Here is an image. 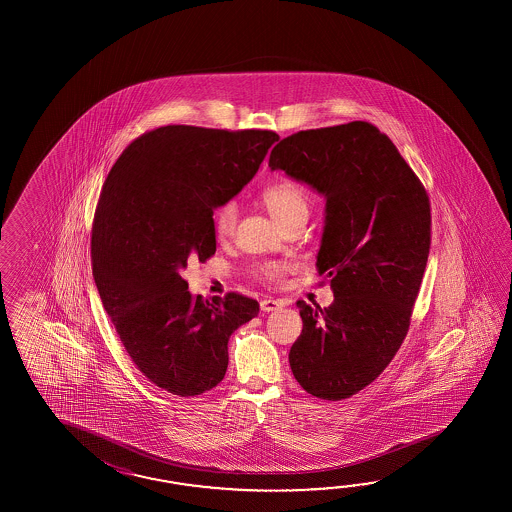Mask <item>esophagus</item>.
Segmentation results:
<instances>
[{
  "label": "esophagus",
  "instance_id": "obj_1",
  "mask_svg": "<svg viewBox=\"0 0 512 512\" xmlns=\"http://www.w3.org/2000/svg\"><path fill=\"white\" fill-rule=\"evenodd\" d=\"M282 305L280 300H274V298H263L260 302L261 311H263V313H272V311L280 309Z\"/></svg>",
  "mask_w": 512,
  "mask_h": 512
}]
</instances>
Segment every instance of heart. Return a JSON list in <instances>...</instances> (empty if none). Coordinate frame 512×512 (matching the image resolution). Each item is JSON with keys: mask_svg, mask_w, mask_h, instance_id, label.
I'll return each mask as SVG.
<instances>
[{"mask_svg": "<svg viewBox=\"0 0 512 512\" xmlns=\"http://www.w3.org/2000/svg\"><path fill=\"white\" fill-rule=\"evenodd\" d=\"M261 203L271 212L272 218L285 225L298 216H307L309 196L304 186L293 179H280L261 190ZM238 219V207L234 201H227L214 212V234L218 240H227L234 232ZM285 271L282 263H263L254 267V274L263 280H278Z\"/></svg>", "mask_w": 512, "mask_h": 512, "instance_id": "b5f03b06", "label": "heart"}]
</instances>
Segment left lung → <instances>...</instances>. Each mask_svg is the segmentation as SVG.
Returning a JSON list of instances; mask_svg holds the SVG:
<instances>
[{
  "label": "left lung",
  "instance_id": "obj_1",
  "mask_svg": "<svg viewBox=\"0 0 512 512\" xmlns=\"http://www.w3.org/2000/svg\"><path fill=\"white\" fill-rule=\"evenodd\" d=\"M269 166L326 197L316 269L335 300L298 302L294 379L318 399H348L381 375L408 333L430 252L428 194L388 135L364 120L285 137Z\"/></svg>",
  "mask_w": 512,
  "mask_h": 512
}]
</instances>
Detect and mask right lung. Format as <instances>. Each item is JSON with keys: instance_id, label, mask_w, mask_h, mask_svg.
Instances as JSON below:
<instances>
[{"instance_id": "1", "label": "right lung", "mask_w": 512, "mask_h": 512, "mask_svg": "<svg viewBox=\"0 0 512 512\" xmlns=\"http://www.w3.org/2000/svg\"><path fill=\"white\" fill-rule=\"evenodd\" d=\"M280 137L267 130L163 126L131 142L98 199L93 278L122 346L159 388L194 397L223 381L229 338L256 300L192 296L188 260L216 252L214 210L238 196Z\"/></svg>"}]
</instances>
